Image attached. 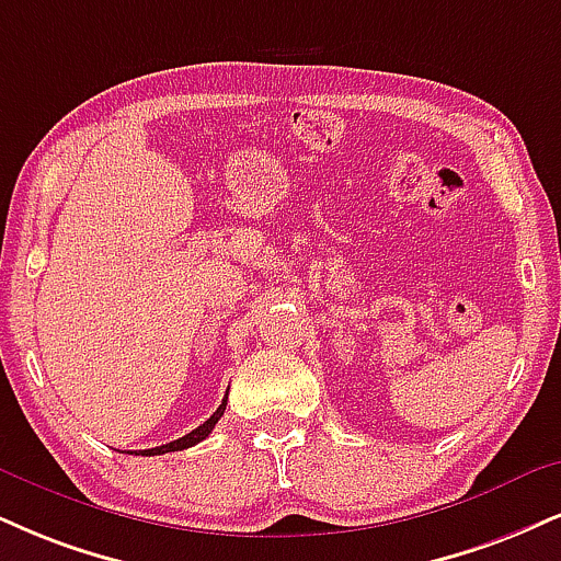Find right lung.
<instances>
[{
  "instance_id": "add662e5",
  "label": "right lung",
  "mask_w": 561,
  "mask_h": 561,
  "mask_svg": "<svg viewBox=\"0 0 561 561\" xmlns=\"http://www.w3.org/2000/svg\"><path fill=\"white\" fill-rule=\"evenodd\" d=\"M225 408H227V397L225 400H221V404L219 408H216V413L208 417L206 423H201L198 428H193L191 434H185L182 438H174V442H170V444H161V447H153V449H144L140 451V455H167V451H180V449H187V447H193V444H198V442H204V438L211 434L214 431V426L216 423H219V417L225 415Z\"/></svg>"
}]
</instances>
